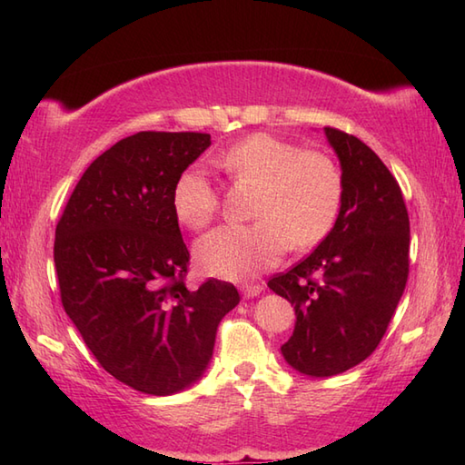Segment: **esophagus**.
I'll use <instances>...</instances> for the list:
<instances>
[{"mask_svg": "<svg viewBox=\"0 0 465 465\" xmlns=\"http://www.w3.org/2000/svg\"><path fill=\"white\" fill-rule=\"evenodd\" d=\"M262 290H263V285H260V283H243V285H242V293H243L245 300H250V298H255V295H260Z\"/></svg>", "mask_w": 465, "mask_h": 465, "instance_id": "obj_1", "label": "esophagus"}]
</instances>
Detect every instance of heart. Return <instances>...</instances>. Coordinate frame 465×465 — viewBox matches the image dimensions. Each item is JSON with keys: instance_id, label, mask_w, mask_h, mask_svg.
<instances>
[{"instance_id": "heart-1", "label": "heart", "mask_w": 465, "mask_h": 465, "mask_svg": "<svg viewBox=\"0 0 465 465\" xmlns=\"http://www.w3.org/2000/svg\"><path fill=\"white\" fill-rule=\"evenodd\" d=\"M233 185L255 187L250 225H222L195 245L203 272L225 280L273 268L288 250H308L331 230L343 200V175L328 153L302 150L272 134H252L215 157ZM175 217L203 230L220 212L210 177L192 167L175 180Z\"/></svg>"}]
</instances>
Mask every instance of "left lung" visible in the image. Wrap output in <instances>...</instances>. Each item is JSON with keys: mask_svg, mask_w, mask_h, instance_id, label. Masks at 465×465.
<instances>
[{"mask_svg": "<svg viewBox=\"0 0 465 465\" xmlns=\"http://www.w3.org/2000/svg\"><path fill=\"white\" fill-rule=\"evenodd\" d=\"M325 135L341 163L340 215L308 258L268 282L295 310L283 358L313 378L370 358L410 273V217L398 180L355 135L335 127H325Z\"/></svg>", "mask_w": 465, "mask_h": 465, "instance_id": "8db88e82", "label": "left lung"}]
</instances>
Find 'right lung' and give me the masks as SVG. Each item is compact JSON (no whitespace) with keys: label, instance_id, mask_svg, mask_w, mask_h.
Returning a JSON list of instances; mask_svg holds the SVG:
<instances>
[{"label":"right lung","instance_id":"obj_1","mask_svg":"<svg viewBox=\"0 0 465 465\" xmlns=\"http://www.w3.org/2000/svg\"><path fill=\"white\" fill-rule=\"evenodd\" d=\"M210 145L200 132L120 140L87 167L55 225L65 313L107 373L152 396L202 378L217 325L240 303L230 282L185 285L190 252L172 192Z\"/></svg>","mask_w":465,"mask_h":465}]
</instances>
